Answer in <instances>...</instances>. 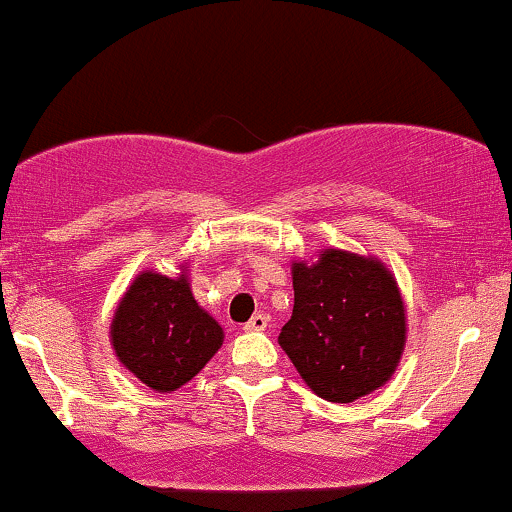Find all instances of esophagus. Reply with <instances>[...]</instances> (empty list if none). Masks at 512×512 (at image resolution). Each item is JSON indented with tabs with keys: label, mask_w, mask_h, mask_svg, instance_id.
<instances>
[{
	"label": "esophagus",
	"mask_w": 512,
	"mask_h": 512,
	"mask_svg": "<svg viewBox=\"0 0 512 512\" xmlns=\"http://www.w3.org/2000/svg\"><path fill=\"white\" fill-rule=\"evenodd\" d=\"M267 325H269V317L262 315V313H257V315H252L248 322H245L243 330L245 332H262V330H267Z\"/></svg>",
	"instance_id": "esophagus-1"
}]
</instances>
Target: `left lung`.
Listing matches in <instances>:
<instances>
[{
  "mask_svg": "<svg viewBox=\"0 0 512 512\" xmlns=\"http://www.w3.org/2000/svg\"><path fill=\"white\" fill-rule=\"evenodd\" d=\"M397 281L373 257L322 252L293 264V315L279 344L317 397L354 402L385 385L404 349Z\"/></svg>",
  "mask_w": 512,
  "mask_h": 512,
  "instance_id": "1",
  "label": "left lung"
}]
</instances>
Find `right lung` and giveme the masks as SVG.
I'll list each match as a JSON object with an SVG mask.
<instances>
[{"label":"right lung","instance_id":"obj_1","mask_svg":"<svg viewBox=\"0 0 512 512\" xmlns=\"http://www.w3.org/2000/svg\"><path fill=\"white\" fill-rule=\"evenodd\" d=\"M110 337L117 358L144 385L173 392L207 366L223 330L199 308L185 276L144 272L117 305Z\"/></svg>","mask_w":512,"mask_h":512}]
</instances>
